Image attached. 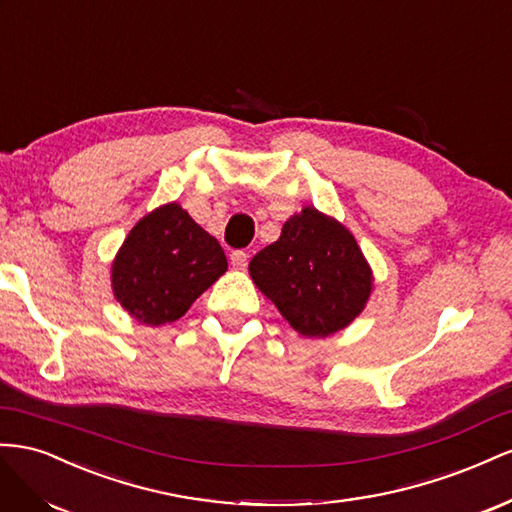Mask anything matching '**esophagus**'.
I'll return each mask as SVG.
<instances>
[{
  "label": "esophagus",
  "mask_w": 512,
  "mask_h": 512,
  "mask_svg": "<svg viewBox=\"0 0 512 512\" xmlns=\"http://www.w3.org/2000/svg\"><path fill=\"white\" fill-rule=\"evenodd\" d=\"M231 264H233V268H244L246 264H248V253L246 251H242V248H238V251H233L231 253Z\"/></svg>",
  "instance_id": "34e87169"
}]
</instances>
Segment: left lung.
<instances>
[{
  "label": "left lung",
  "mask_w": 512,
  "mask_h": 512,
  "mask_svg": "<svg viewBox=\"0 0 512 512\" xmlns=\"http://www.w3.org/2000/svg\"><path fill=\"white\" fill-rule=\"evenodd\" d=\"M248 270L291 328L319 339L352 324L373 285L352 233L315 208L291 216L281 238L261 248Z\"/></svg>",
  "instance_id": "left-lung-1"
}]
</instances>
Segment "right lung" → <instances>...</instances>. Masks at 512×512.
Listing matches in <instances>:
<instances>
[{"mask_svg": "<svg viewBox=\"0 0 512 512\" xmlns=\"http://www.w3.org/2000/svg\"><path fill=\"white\" fill-rule=\"evenodd\" d=\"M227 270L221 244L178 203L143 216L113 261V294L141 324L180 319Z\"/></svg>", "mask_w": 512, "mask_h": 512, "instance_id": "1", "label": "right lung"}]
</instances>
